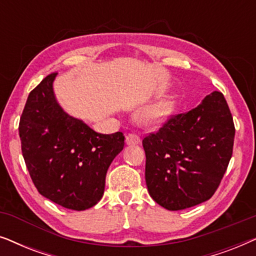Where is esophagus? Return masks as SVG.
<instances>
[{"label": "esophagus", "instance_id": "34e87169", "mask_svg": "<svg viewBox=\"0 0 256 256\" xmlns=\"http://www.w3.org/2000/svg\"><path fill=\"white\" fill-rule=\"evenodd\" d=\"M126 143L128 146L138 144V143H140V136L138 134H134V132H130V134L126 136Z\"/></svg>", "mask_w": 256, "mask_h": 256}]
</instances>
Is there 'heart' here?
I'll return each instance as SVG.
<instances>
[{
	"mask_svg": "<svg viewBox=\"0 0 256 256\" xmlns=\"http://www.w3.org/2000/svg\"><path fill=\"white\" fill-rule=\"evenodd\" d=\"M176 98L166 96L140 110L136 118L146 126H158L169 120L176 112Z\"/></svg>",
	"mask_w": 256,
	"mask_h": 256,
	"instance_id": "heart-1",
	"label": "heart"
}]
</instances>
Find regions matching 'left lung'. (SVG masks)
<instances>
[{
  "instance_id": "left-lung-1",
  "label": "left lung",
  "mask_w": 256,
  "mask_h": 256,
  "mask_svg": "<svg viewBox=\"0 0 256 256\" xmlns=\"http://www.w3.org/2000/svg\"><path fill=\"white\" fill-rule=\"evenodd\" d=\"M234 135L228 104L216 90L194 110L171 116L142 141L152 198L169 211L208 200L228 166Z\"/></svg>"
}]
</instances>
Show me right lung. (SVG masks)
I'll return each instance as SVG.
<instances>
[{
	"label": "right lung",
	"mask_w": 256,
	"mask_h": 256,
	"mask_svg": "<svg viewBox=\"0 0 256 256\" xmlns=\"http://www.w3.org/2000/svg\"><path fill=\"white\" fill-rule=\"evenodd\" d=\"M51 73L28 96L20 120L22 154L38 192L65 208L84 211L102 198L106 174L124 149L121 132L99 134L64 112Z\"/></svg>",
	"instance_id": "add662e5"
}]
</instances>
